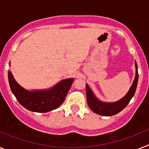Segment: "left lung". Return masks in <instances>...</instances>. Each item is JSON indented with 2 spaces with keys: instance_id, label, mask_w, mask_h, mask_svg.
I'll use <instances>...</instances> for the list:
<instances>
[{
  "instance_id": "left-lung-1",
  "label": "left lung",
  "mask_w": 149,
  "mask_h": 149,
  "mask_svg": "<svg viewBox=\"0 0 149 149\" xmlns=\"http://www.w3.org/2000/svg\"><path fill=\"white\" fill-rule=\"evenodd\" d=\"M135 67H136V76H135L132 86H130V88L127 93L125 95V96H123L121 99L118 100L117 102H102L96 97L95 95L92 92V90L88 86V85L86 84V98H87V103H88L90 109L95 113L105 116V117H109V116L117 114L120 112L123 108H125L134 95L137 83H138V67H137V63L136 61H135Z\"/></svg>"
}]
</instances>
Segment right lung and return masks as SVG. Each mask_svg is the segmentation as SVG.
Returning <instances> with one entry per match:
<instances>
[{
    "label": "right lung",
    "instance_id": "obj_1",
    "mask_svg": "<svg viewBox=\"0 0 149 149\" xmlns=\"http://www.w3.org/2000/svg\"><path fill=\"white\" fill-rule=\"evenodd\" d=\"M8 80L11 91L21 105L30 111L46 113L61 105L74 78L65 79L51 88L38 90H27L22 87L16 81L10 70L8 72Z\"/></svg>",
    "mask_w": 149,
    "mask_h": 149
}]
</instances>
